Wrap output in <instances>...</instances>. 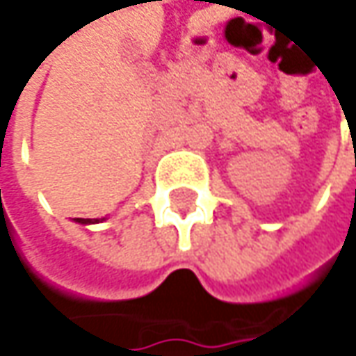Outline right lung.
I'll return each instance as SVG.
<instances>
[{"label":"right lung","instance_id":"right-lung-1","mask_svg":"<svg viewBox=\"0 0 356 356\" xmlns=\"http://www.w3.org/2000/svg\"><path fill=\"white\" fill-rule=\"evenodd\" d=\"M74 221H78V223H92V220H84V218H76ZM95 221H98V220H95Z\"/></svg>","mask_w":356,"mask_h":356}]
</instances>
